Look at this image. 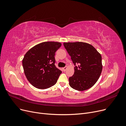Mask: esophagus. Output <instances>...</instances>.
Here are the masks:
<instances>
[{
    "label": "esophagus",
    "mask_w": 126,
    "mask_h": 126,
    "mask_svg": "<svg viewBox=\"0 0 126 126\" xmlns=\"http://www.w3.org/2000/svg\"><path fill=\"white\" fill-rule=\"evenodd\" d=\"M67 66H65V67L63 68V70H64V72H65V71H66V70L67 69Z\"/></svg>",
    "instance_id": "1"
}]
</instances>
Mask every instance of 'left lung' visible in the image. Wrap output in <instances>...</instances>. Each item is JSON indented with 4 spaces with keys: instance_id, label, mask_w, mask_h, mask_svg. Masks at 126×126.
Returning <instances> with one entry per match:
<instances>
[{
    "instance_id": "left-lung-1",
    "label": "left lung",
    "mask_w": 126,
    "mask_h": 126,
    "mask_svg": "<svg viewBox=\"0 0 126 126\" xmlns=\"http://www.w3.org/2000/svg\"><path fill=\"white\" fill-rule=\"evenodd\" d=\"M63 45L75 66L74 74L69 78V85L79 91L89 89L96 83L101 73V54L88 43L68 42Z\"/></svg>"
}]
</instances>
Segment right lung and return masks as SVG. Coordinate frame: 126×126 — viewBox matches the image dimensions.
Listing matches in <instances>:
<instances>
[{"mask_svg":"<svg viewBox=\"0 0 126 126\" xmlns=\"http://www.w3.org/2000/svg\"><path fill=\"white\" fill-rule=\"evenodd\" d=\"M61 43L45 42L31 48L23 59L24 73L36 88L46 89L56 83L62 71L55 66V53Z\"/></svg>","mask_w":126,"mask_h":126,"instance_id":"1","label":"right lung"}]
</instances>
